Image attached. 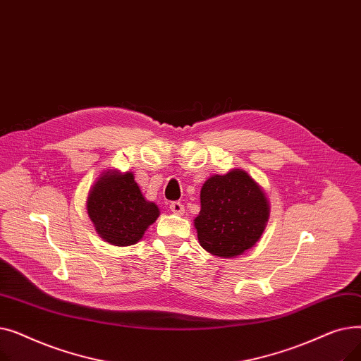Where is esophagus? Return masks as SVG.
Returning a JSON list of instances; mask_svg holds the SVG:
<instances>
[{
    "instance_id": "obj_1",
    "label": "esophagus",
    "mask_w": 361,
    "mask_h": 361,
    "mask_svg": "<svg viewBox=\"0 0 361 361\" xmlns=\"http://www.w3.org/2000/svg\"><path fill=\"white\" fill-rule=\"evenodd\" d=\"M169 209L176 215H183L184 214V204L181 202H171Z\"/></svg>"
}]
</instances>
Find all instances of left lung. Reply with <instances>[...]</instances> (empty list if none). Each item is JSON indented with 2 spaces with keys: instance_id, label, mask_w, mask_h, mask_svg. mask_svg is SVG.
I'll list each match as a JSON object with an SVG mask.
<instances>
[{
  "instance_id": "1",
  "label": "left lung",
  "mask_w": 361,
  "mask_h": 361,
  "mask_svg": "<svg viewBox=\"0 0 361 361\" xmlns=\"http://www.w3.org/2000/svg\"><path fill=\"white\" fill-rule=\"evenodd\" d=\"M269 219V202L243 169L207 178L200 190L195 228L202 247L214 256L235 257L252 249Z\"/></svg>"
}]
</instances>
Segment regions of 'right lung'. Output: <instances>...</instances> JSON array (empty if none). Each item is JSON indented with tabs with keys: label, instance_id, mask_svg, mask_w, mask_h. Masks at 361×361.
I'll list each match as a JSON object with an SVG mask.
<instances>
[{
	"label": "right lung",
	"instance_id": "add662e5",
	"mask_svg": "<svg viewBox=\"0 0 361 361\" xmlns=\"http://www.w3.org/2000/svg\"><path fill=\"white\" fill-rule=\"evenodd\" d=\"M86 206L99 237L118 247L136 244L159 216L158 206L143 197L135 176L118 171H106L98 178Z\"/></svg>",
	"mask_w": 361,
	"mask_h": 361
}]
</instances>
